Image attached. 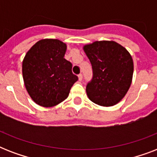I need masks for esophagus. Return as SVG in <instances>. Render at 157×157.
<instances>
[{"label": "esophagus", "instance_id": "1", "mask_svg": "<svg viewBox=\"0 0 157 157\" xmlns=\"http://www.w3.org/2000/svg\"><path fill=\"white\" fill-rule=\"evenodd\" d=\"M82 78H83V76L81 75V74H79L78 75V79H79V81H82Z\"/></svg>", "mask_w": 157, "mask_h": 157}]
</instances>
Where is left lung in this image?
Segmentation results:
<instances>
[{
	"mask_svg": "<svg viewBox=\"0 0 157 157\" xmlns=\"http://www.w3.org/2000/svg\"><path fill=\"white\" fill-rule=\"evenodd\" d=\"M83 50L93 68V79L86 86L90 100L103 107L117 104L132 83L134 62L129 51L113 40H97Z\"/></svg>",
	"mask_w": 157,
	"mask_h": 157,
	"instance_id": "1",
	"label": "left lung"
}]
</instances>
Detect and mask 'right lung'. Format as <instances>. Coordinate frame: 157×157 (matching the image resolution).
<instances>
[{
    "mask_svg": "<svg viewBox=\"0 0 157 157\" xmlns=\"http://www.w3.org/2000/svg\"><path fill=\"white\" fill-rule=\"evenodd\" d=\"M66 43L58 39H42L33 45L23 60L24 86L31 98L39 106L52 107L69 95L78 77L72 65L64 59Z\"/></svg>",
    "mask_w": 157,
    "mask_h": 157,
    "instance_id": "obj_1",
    "label": "right lung"
}]
</instances>
